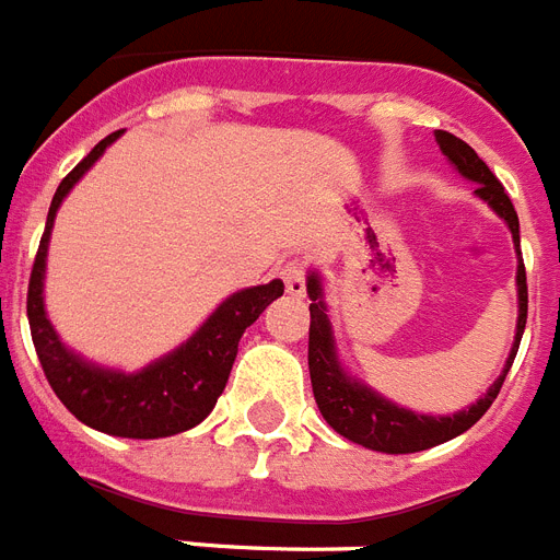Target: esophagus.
<instances>
[{"label": "esophagus", "mask_w": 560, "mask_h": 560, "mask_svg": "<svg viewBox=\"0 0 560 560\" xmlns=\"http://www.w3.org/2000/svg\"><path fill=\"white\" fill-rule=\"evenodd\" d=\"M281 279H284L287 293L295 295V299H301V295L307 293V284H304V265H301L299 259L287 261V265L281 267Z\"/></svg>", "instance_id": "34e87169"}]
</instances>
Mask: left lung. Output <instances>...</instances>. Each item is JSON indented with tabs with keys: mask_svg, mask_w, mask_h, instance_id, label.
Returning a JSON list of instances; mask_svg holds the SVG:
<instances>
[{
	"mask_svg": "<svg viewBox=\"0 0 560 560\" xmlns=\"http://www.w3.org/2000/svg\"><path fill=\"white\" fill-rule=\"evenodd\" d=\"M434 138L440 143V152L445 154V160L454 165L456 172L476 183L474 197L482 199L485 206L499 220H504V225L513 233L515 256H518V265H515L518 318H515L513 347H510L502 374L490 383V388L479 400L470 402L462 411H454V415H420V411H411V408L383 397L381 392H374L369 383H363L361 377H352L347 366L340 363L327 295H324V279L313 267L307 273V295L313 301L310 304V381H313L315 402H318L324 420L340 436H347L349 442H358L369 451H381V454H417V451L434 448V445L465 434L499 395V388H502L504 377L513 366L515 352H518V343H522L524 324H527V273H524V259L522 250H518L522 240H518V217H515L513 202L504 194L502 183L485 165V160H479V154L465 140L454 138L451 132H434Z\"/></svg>",
	"mask_w": 560,
	"mask_h": 560,
	"instance_id": "8db88e82",
	"label": "left lung"
}]
</instances>
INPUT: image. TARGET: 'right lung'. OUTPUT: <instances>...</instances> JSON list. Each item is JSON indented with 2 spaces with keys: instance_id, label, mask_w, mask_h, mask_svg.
I'll return each mask as SVG.
<instances>
[{
  "instance_id": "1",
  "label": "right lung",
  "mask_w": 560,
  "mask_h": 560,
  "mask_svg": "<svg viewBox=\"0 0 560 560\" xmlns=\"http://www.w3.org/2000/svg\"><path fill=\"white\" fill-rule=\"evenodd\" d=\"M124 132H112L101 140L81 163L61 179L47 213V228L33 261L31 287H27V320H31L33 347L45 369L47 381L58 400L70 408L84 425L126 440H160V436L183 434L199 425L213 411L225 392L240 338L253 320L265 313L270 301L284 293V281L273 279L267 284L245 287L228 295L213 310L197 332L183 340L177 349L165 352L158 361L145 363L138 372L101 366L86 361L61 340L45 307L47 250H50L56 213L75 183L104 158Z\"/></svg>"
}]
</instances>
